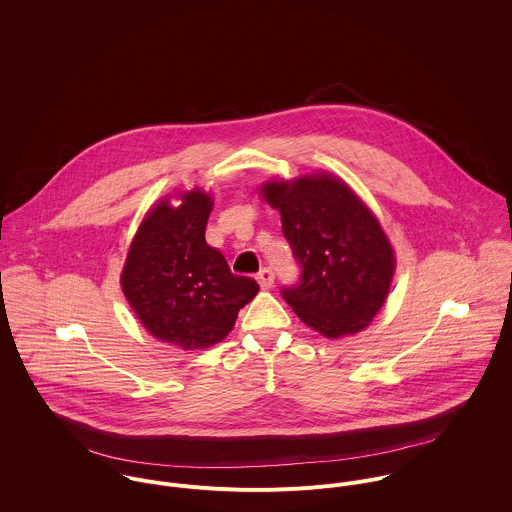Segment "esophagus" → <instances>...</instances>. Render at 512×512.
<instances>
[{"mask_svg": "<svg viewBox=\"0 0 512 512\" xmlns=\"http://www.w3.org/2000/svg\"><path fill=\"white\" fill-rule=\"evenodd\" d=\"M258 284L262 290H270L274 286V272L270 268H262L258 272Z\"/></svg>", "mask_w": 512, "mask_h": 512, "instance_id": "obj_1", "label": "esophagus"}]
</instances>
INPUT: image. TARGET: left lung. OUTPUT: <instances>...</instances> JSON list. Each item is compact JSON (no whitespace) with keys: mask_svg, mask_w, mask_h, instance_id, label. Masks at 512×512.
<instances>
[{"mask_svg":"<svg viewBox=\"0 0 512 512\" xmlns=\"http://www.w3.org/2000/svg\"><path fill=\"white\" fill-rule=\"evenodd\" d=\"M260 193L280 211L301 266L299 284L282 290L297 317L329 339L363 331L380 311L396 268L380 222L329 173L274 179Z\"/></svg>","mask_w":512,"mask_h":512,"instance_id":"left-lung-1","label":"left lung"}]
</instances>
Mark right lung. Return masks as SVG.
Wrapping results in <instances>:
<instances>
[{
  "label": "right lung",
  "mask_w": 512,
  "mask_h": 512,
  "mask_svg": "<svg viewBox=\"0 0 512 512\" xmlns=\"http://www.w3.org/2000/svg\"><path fill=\"white\" fill-rule=\"evenodd\" d=\"M213 201L185 191L181 205L159 201L140 224L122 270V290L147 331L183 351L207 349L232 331L238 311L260 286L234 276L207 244Z\"/></svg>",
  "instance_id": "1"
}]
</instances>
